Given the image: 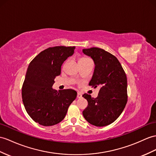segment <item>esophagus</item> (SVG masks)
<instances>
[{"label":"esophagus","mask_w":156,"mask_h":156,"mask_svg":"<svg viewBox=\"0 0 156 156\" xmlns=\"http://www.w3.org/2000/svg\"><path fill=\"white\" fill-rule=\"evenodd\" d=\"M78 98H82V94L80 93H77V97Z\"/></svg>","instance_id":"34e87169"}]
</instances>
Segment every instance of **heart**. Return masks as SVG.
Here are the masks:
<instances>
[{"label": "heart", "mask_w": 156, "mask_h": 156, "mask_svg": "<svg viewBox=\"0 0 156 156\" xmlns=\"http://www.w3.org/2000/svg\"><path fill=\"white\" fill-rule=\"evenodd\" d=\"M87 59H89V58H83L80 59V62H82V61H85V60H87Z\"/></svg>", "instance_id": "heart-1"}]
</instances>
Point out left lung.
Segmentation results:
<instances>
[{"label":"left lung","instance_id":"obj_1","mask_svg":"<svg viewBox=\"0 0 156 156\" xmlns=\"http://www.w3.org/2000/svg\"><path fill=\"white\" fill-rule=\"evenodd\" d=\"M83 53L94 61L93 77L89 83L100 87L97 98L84 94L88 106L83 115L87 122L96 126L111 124L122 112L127 102V78L115 55L98 48L83 49Z\"/></svg>","mask_w":156,"mask_h":156}]
</instances>
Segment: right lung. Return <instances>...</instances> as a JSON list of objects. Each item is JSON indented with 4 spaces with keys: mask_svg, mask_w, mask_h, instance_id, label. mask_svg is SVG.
Masks as SVG:
<instances>
[{
    "mask_svg": "<svg viewBox=\"0 0 156 156\" xmlns=\"http://www.w3.org/2000/svg\"><path fill=\"white\" fill-rule=\"evenodd\" d=\"M75 47L49 48L36 56L26 71L22 89V101L29 116L40 125L53 126L65 118L76 97L72 89L52 88L63 62L74 54Z\"/></svg>",
    "mask_w": 156,
    "mask_h": 156,
    "instance_id": "add662e5",
    "label": "right lung"
}]
</instances>
